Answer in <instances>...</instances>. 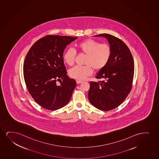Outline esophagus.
Segmentation results:
<instances>
[{
	"label": "esophagus",
	"instance_id": "1",
	"mask_svg": "<svg viewBox=\"0 0 159 159\" xmlns=\"http://www.w3.org/2000/svg\"><path fill=\"white\" fill-rule=\"evenodd\" d=\"M76 82L77 84H81V83H83V81L80 80H76Z\"/></svg>",
	"mask_w": 159,
	"mask_h": 159
}]
</instances>
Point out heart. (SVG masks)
<instances>
[{"label": "heart", "mask_w": 159, "mask_h": 159, "mask_svg": "<svg viewBox=\"0 0 159 159\" xmlns=\"http://www.w3.org/2000/svg\"><path fill=\"white\" fill-rule=\"evenodd\" d=\"M81 53L86 55L84 66H75L69 70L70 77L79 80H84L92 73L93 68L95 70H101L109 61L111 56V48L107 43H100L92 39L81 41L77 45ZM76 52L69 48L64 52L63 59L65 63L72 66L74 64Z\"/></svg>", "instance_id": "heart-1"}]
</instances>
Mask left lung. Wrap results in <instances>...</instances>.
I'll use <instances>...</instances> for the list:
<instances>
[{
    "label": "left lung",
    "mask_w": 159,
    "mask_h": 159,
    "mask_svg": "<svg viewBox=\"0 0 159 159\" xmlns=\"http://www.w3.org/2000/svg\"><path fill=\"white\" fill-rule=\"evenodd\" d=\"M94 36L107 39L111 53L107 65L95 76L102 81L90 83L88 98L95 107L107 111L118 107L130 92L134 60L130 50L121 40L106 33Z\"/></svg>",
    "instance_id": "left-lung-1"
}]
</instances>
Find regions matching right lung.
Returning a JSON list of instances; mask_svg holds the SVG:
<instances>
[{
	"mask_svg": "<svg viewBox=\"0 0 159 159\" xmlns=\"http://www.w3.org/2000/svg\"><path fill=\"white\" fill-rule=\"evenodd\" d=\"M78 37L49 35L30 49L24 64V76L29 92L42 107L56 111L68 103L76 83L67 75L63 53ZM62 79L61 85L56 81Z\"/></svg>",
	"mask_w": 159,
	"mask_h": 159,
	"instance_id": "obj_1",
	"label": "right lung"
}]
</instances>
